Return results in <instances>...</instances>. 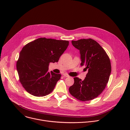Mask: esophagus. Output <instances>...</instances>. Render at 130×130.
Segmentation results:
<instances>
[{"mask_svg":"<svg viewBox=\"0 0 130 130\" xmlns=\"http://www.w3.org/2000/svg\"><path fill=\"white\" fill-rule=\"evenodd\" d=\"M63 76H64V77H69V76L68 75V74H67V73H64V74H63Z\"/></svg>","mask_w":130,"mask_h":130,"instance_id":"esophagus-1","label":"esophagus"}]
</instances>
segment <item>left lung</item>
<instances>
[{
    "label": "left lung",
    "instance_id": "obj_1",
    "mask_svg": "<svg viewBox=\"0 0 130 130\" xmlns=\"http://www.w3.org/2000/svg\"><path fill=\"white\" fill-rule=\"evenodd\" d=\"M71 43L80 50L81 66H85L88 72L83 81L74 78L69 92L80 101L91 100L102 93L108 83L111 72L109 58L104 49L91 39L72 41Z\"/></svg>",
    "mask_w": 130,
    "mask_h": 130
}]
</instances>
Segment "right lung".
Listing matches in <instances>:
<instances>
[{
    "label": "right lung",
    "mask_w": 130,
    "mask_h": 130,
    "mask_svg": "<svg viewBox=\"0 0 130 130\" xmlns=\"http://www.w3.org/2000/svg\"><path fill=\"white\" fill-rule=\"evenodd\" d=\"M69 41L41 38L23 47L16 63L20 81L29 94L45 96L51 92L61 74L48 71L50 63L58 62Z\"/></svg>",
    "instance_id": "right-lung-1"
}]
</instances>
